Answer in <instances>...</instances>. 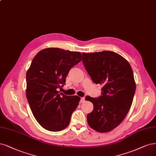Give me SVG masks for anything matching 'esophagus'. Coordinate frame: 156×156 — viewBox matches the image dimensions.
I'll return each instance as SVG.
<instances>
[{
    "label": "esophagus",
    "instance_id": "obj_1",
    "mask_svg": "<svg viewBox=\"0 0 156 156\" xmlns=\"http://www.w3.org/2000/svg\"><path fill=\"white\" fill-rule=\"evenodd\" d=\"M84 101H85V98H80V102H81V103H84Z\"/></svg>",
    "mask_w": 156,
    "mask_h": 156
}]
</instances>
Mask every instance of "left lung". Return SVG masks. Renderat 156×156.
I'll list each match as a JSON object with an SVG mask.
<instances>
[{"label": "left lung", "mask_w": 156, "mask_h": 156, "mask_svg": "<svg viewBox=\"0 0 156 156\" xmlns=\"http://www.w3.org/2000/svg\"><path fill=\"white\" fill-rule=\"evenodd\" d=\"M82 55L93 82L103 87L99 98H85L94 105L87 115L88 124L97 132H110L124 120L131 107L136 92L132 69L124 57L111 51Z\"/></svg>", "instance_id": "left-lung-1"}]
</instances>
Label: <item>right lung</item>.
<instances>
[{
    "instance_id": "obj_1",
    "label": "right lung",
    "mask_w": 156,
    "mask_h": 156,
    "mask_svg": "<svg viewBox=\"0 0 156 156\" xmlns=\"http://www.w3.org/2000/svg\"><path fill=\"white\" fill-rule=\"evenodd\" d=\"M82 60L79 51L48 48L35 56L26 73V98L35 119L44 129L66 128L80 99L58 92L73 66Z\"/></svg>"
}]
</instances>
